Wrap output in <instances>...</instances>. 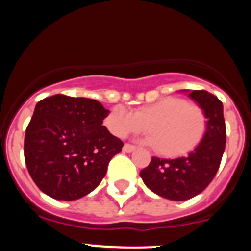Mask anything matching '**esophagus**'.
I'll list each match as a JSON object with an SVG mask.
<instances>
[{"instance_id": "obj_1", "label": "esophagus", "mask_w": 251, "mask_h": 251, "mask_svg": "<svg viewBox=\"0 0 251 251\" xmlns=\"http://www.w3.org/2000/svg\"><path fill=\"white\" fill-rule=\"evenodd\" d=\"M134 150H136V147L132 145H128V143H126V145L123 146V151L126 153H130V152H133Z\"/></svg>"}]
</instances>
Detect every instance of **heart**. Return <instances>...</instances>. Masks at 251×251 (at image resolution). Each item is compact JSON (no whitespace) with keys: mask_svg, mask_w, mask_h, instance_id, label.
<instances>
[{"mask_svg":"<svg viewBox=\"0 0 251 251\" xmlns=\"http://www.w3.org/2000/svg\"><path fill=\"white\" fill-rule=\"evenodd\" d=\"M106 128L119 138L148 129L147 142L161 156L187 154L202 142L207 130V117L200 105L186 99L167 97L143 105L132 113L114 106L104 119Z\"/></svg>","mask_w":251,"mask_h":251,"instance_id":"heart-1","label":"heart"}]
</instances>
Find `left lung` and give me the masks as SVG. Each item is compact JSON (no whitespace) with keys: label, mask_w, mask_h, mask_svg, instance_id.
I'll return each mask as SVG.
<instances>
[{"label":"left lung","mask_w":251,"mask_h":251,"mask_svg":"<svg viewBox=\"0 0 251 251\" xmlns=\"http://www.w3.org/2000/svg\"><path fill=\"white\" fill-rule=\"evenodd\" d=\"M188 97L207 117V130L202 142L185 157H152L150 165L139 174L151 191L172 201L192 199L210 185L220 167L226 145L223 103L206 90H192Z\"/></svg>","instance_id":"left-lung-1"}]
</instances>
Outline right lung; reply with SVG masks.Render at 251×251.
I'll list each match as a JSON object with an SVG mask.
<instances>
[{
	"mask_svg": "<svg viewBox=\"0 0 251 251\" xmlns=\"http://www.w3.org/2000/svg\"><path fill=\"white\" fill-rule=\"evenodd\" d=\"M108 113L98 100L63 94L36 104L24 153L28 174L44 194L73 201L98 187L123 147L103 126Z\"/></svg>",
	"mask_w": 251,
	"mask_h": 251,
	"instance_id": "add662e5",
	"label": "right lung"
}]
</instances>
